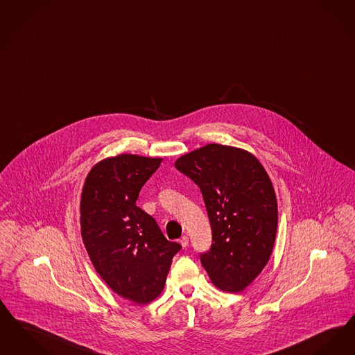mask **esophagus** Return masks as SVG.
<instances>
[{
	"label": "esophagus",
	"mask_w": 355,
	"mask_h": 355,
	"mask_svg": "<svg viewBox=\"0 0 355 355\" xmlns=\"http://www.w3.org/2000/svg\"><path fill=\"white\" fill-rule=\"evenodd\" d=\"M180 243H181V245H182V247H187V245H189V238H187V236H182V238H181V239H180Z\"/></svg>",
	"instance_id": "esophagus-1"
}]
</instances>
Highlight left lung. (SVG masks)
<instances>
[{"label":"left lung","mask_w":355,"mask_h":355,"mask_svg":"<svg viewBox=\"0 0 355 355\" xmlns=\"http://www.w3.org/2000/svg\"><path fill=\"white\" fill-rule=\"evenodd\" d=\"M198 184L213 243L199 259L215 286L230 293L252 283L270 260L277 202L270 177L245 150L209 144L175 161Z\"/></svg>","instance_id":"left-lung-1"}]
</instances>
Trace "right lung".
I'll return each mask as SVG.
<instances>
[{"mask_svg": "<svg viewBox=\"0 0 355 355\" xmlns=\"http://www.w3.org/2000/svg\"><path fill=\"white\" fill-rule=\"evenodd\" d=\"M161 161L135 155L107 158L89 171L82 193L80 227L89 259L114 293L136 304L162 292L171 259L182 248L136 205Z\"/></svg>", "mask_w": 355, "mask_h": 355, "instance_id": "obj_1", "label": "right lung"}]
</instances>
